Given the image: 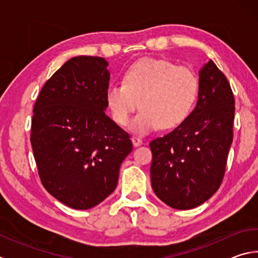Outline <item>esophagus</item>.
<instances>
[{
  "instance_id": "34e87169",
  "label": "esophagus",
  "mask_w": 258,
  "mask_h": 258,
  "mask_svg": "<svg viewBox=\"0 0 258 258\" xmlns=\"http://www.w3.org/2000/svg\"><path fill=\"white\" fill-rule=\"evenodd\" d=\"M132 142L134 147H139L142 145V140L140 139L139 137H132Z\"/></svg>"
}]
</instances>
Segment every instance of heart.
<instances>
[{"instance_id": "b5f03b06", "label": "heart", "mask_w": 258, "mask_h": 258, "mask_svg": "<svg viewBox=\"0 0 258 258\" xmlns=\"http://www.w3.org/2000/svg\"><path fill=\"white\" fill-rule=\"evenodd\" d=\"M198 77L191 68L176 66L165 59L145 58L126 69L123 84L106 90V103L111 118L120 126L142 109L131 127L140 134L157 127L172 130L189 117L198 97Z\"/></svg>"}]
</instances>
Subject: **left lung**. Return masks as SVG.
I'll use <instances>...</instances> for the list:
<instances>
[{
  "mask_svg": "<svg viewBox=\"0 0 258 258\" xmlns=\"http://www.w3.org/2000/svg\"><path fill=\"white\" fill-rule=\"evenodd\" d=\"M234 109L228 78L209 60L199 72L195 110L171 133L150 142L151 185L161 202L185 211L218 190L233 140Z\"/></svg>",
  "mask_w": 258,
  "mask_h": 258,
  "instance_id": "8db88e82",
  "label": "left lung"
}]
</instances>
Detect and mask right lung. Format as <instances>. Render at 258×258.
Listing matches in <instances>:
<instances>
[{
	"label": "right lung",
	"instance_id": "add662e5",
	"mask_svg": "<svg viewBox=\"0 0 258 258\" xmlns=\"http://www.w3.org/2000/svg\"><path fill=\"white\" fill-rule=\"evenodd\" d=\"M108 62L69 59L42 87L34 106L32 143L46 191L68 207L89 209L115 190L133 149L130 134L106 115Z\"/></svg>",
	"mask_w": 258,
	"mask_h": 258
}]
</instances>
